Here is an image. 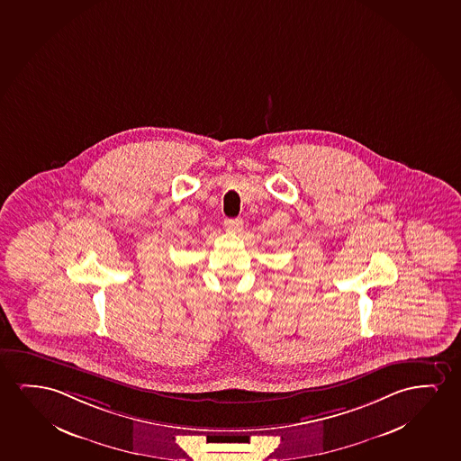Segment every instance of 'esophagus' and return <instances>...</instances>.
<instances>
[{"label":"esophagus","mask_w":461,"mask_h":461,"mask_svg":"<svg viewBox=\"0 0 461 461\" xmlns=\"http://www.w3.org/2000/svg\"><path fill=\"white\" fill-rule=\"evenodd\" d=\"M224 226H226L227 230H230V232H234V234H239L243 230V220H239V218H235V220H226L224 221Z\"/></svg>","instance_id":"obj_1"}]
</instances>
